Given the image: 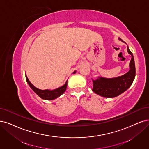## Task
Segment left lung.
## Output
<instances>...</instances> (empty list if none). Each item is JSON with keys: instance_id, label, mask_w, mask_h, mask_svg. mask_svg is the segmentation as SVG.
Returning <instances> with one entry per match:
<instances>
[{"instance_id": "8db88e82", "label": "left lung", "mask_w": 149, "mask_h": 149, "mask_svg": "<svg viewBox=\"0 0 149 149\" xmlns=\"http://www.w3.org/2000/svg\"><path fill=\"white\" fill-rule=\"evenodd\" d=\"M119 40L125 43L120 38ZM128 52L131 55L130 63V70L127 73L115 78H104L99 77L98 79L93 81V91L97 95L104 97L112 98L119 96L128 90L133 84L136 75V68L133 54L129 49Z\"/></svg>"}]
</instances>
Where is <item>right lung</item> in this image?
<instances>
[{"mask_svg":"<svg viewBox=\"0 0 149 149\" xmlns=\"http://www.w3.org/2000/svg\"><path fill=\"white\" fill-rule=\"evenodd\" d=\"M75 72L76 71H74L73 74H75ZM26 79L27 84H29V86L31 88V89L34 91L40 98L45 100H53L54 99L59 97L61 95H62L65 92L68 85V80H67L65 82V84L63 86L58 88L56 89L53 90H43L38 89L37 88L35 87L34 85H33L29 80L28 78L27 77L26 75Z\"/></svg>","mask_w":149,"mask_h":149,"instance_id":"right-lung-1","label":"right lung"}]
</instances>
